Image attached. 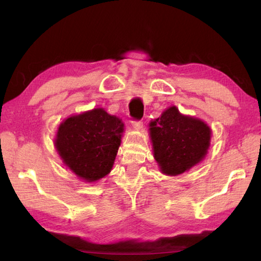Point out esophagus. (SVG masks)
I'll return each instance as SVG.
<instances>
[{
  "instance_id": "1",
  "label": "esophagus",
  "mask_w": 261,
  "mask_h": 261,
  "mask_svg": "<svg viewBox=\"0 0 261 261\" xmlns=\"http://www.w3.org/2000/svg\"><path fill=\"white\" fill-rule=\"evenodd\" d=\"M132 126H134L135 129H141V127H143V121L134 120L132 121Z\"/></svg>"
}]
</instances>
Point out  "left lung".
<instances>
[{
	"label": "left lung",
	"mask_w": 261,
	"mask_h": 261,
	"mask_svg": "<svg viewBox=\"0 0 261 261\" xmlns=\"http://www.w3.org/2000/svg\"><path fill=\"white\" fill-rule=\"evenodd\" d=\"M154 158L163 174L179 175L200 162L210 146L211 130L197 118L168 108L149 124Z\"/></svg>",
	"instance_id": "left-lung-1"
}]
</instances>
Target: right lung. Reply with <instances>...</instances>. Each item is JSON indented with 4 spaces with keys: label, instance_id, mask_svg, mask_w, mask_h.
Wrapping results in <instances>:
<instances>
[{
    "label": "right lung",
    "instance_id": "obj_1",
    "mask_svg": "<svg viewBox=\"0 0 261 261\" xmlns=\"http://www.w3.org/2000/svg\"><path fill=\"white\" fill-rule=\"evenodd\" d=\"M123 127L120 118L96 108L62 123L55 146L74 174L87 182H94L112 170Z\"/></svg>",
    "mask_w": 261,
    "mask_h": 261
}]
</instances>
